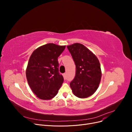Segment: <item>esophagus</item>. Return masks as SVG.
<instances>
[{"label": "esophagus", "mask_w": 132, "mask_h": 132, "mask_svg": "<svg viewBox=\"0 0 132 132\" xmlns=\"http://www.w3.org/2000/svg\"><path fill=\"white\" fill-rule=\"evenodd\" d=\"M63 77H64V79H66V73H63Z\"/></svg>", "instance_id": "34e87169"}]
</instances>
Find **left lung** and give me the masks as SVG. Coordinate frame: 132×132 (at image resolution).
I'll return each instance as SVG.
<instances>
[{"mask_svg": "<svg viewBox=\"0 0 132 132\" xmlns=\"http://www.w3.org/2000/svg\"><path fill=\"white\" fill-rule=\"evenodd\" d=\"M76 65V75L70 86L76 97L86 98L96 92L101 78V70L97 56L80 43L68 45Z\"/></svg>", "mask_w": 132, "mask_h": 132, "instance_id": "left-lung-1", "label": "left lung"}]
</instances>
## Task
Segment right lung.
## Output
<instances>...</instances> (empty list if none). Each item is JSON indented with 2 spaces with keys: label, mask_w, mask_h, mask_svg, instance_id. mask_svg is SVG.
I'll return each mask as SVG.
<instances>
[{
  "label": "right lung",
  "mask_w": 132,
  "mask_h": 132,
  "mask_svg": "<svg viewBox=\"0 0 132 132\" xmlns=\"http://www.w3.org/2000/svg\"><path fill=\"white\" fill-rule=\"evenodd\" d=\"M65 47L48 43L36 48L31 54L26 77L30 87L37 98L50 100L57 95L64 81L59 72L58 57Z\"/></svg>",
  "instance_id": "right-lung-1"
}]
</instances>
